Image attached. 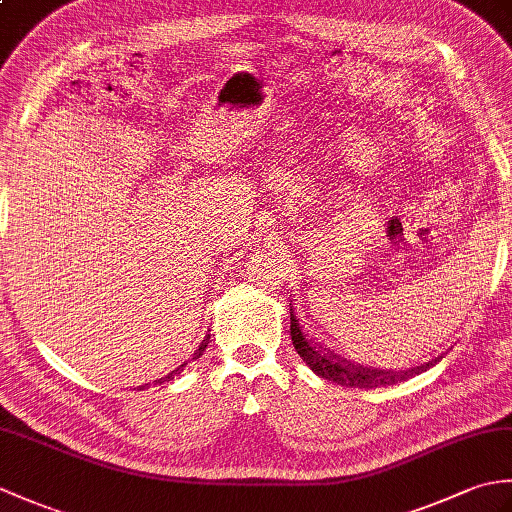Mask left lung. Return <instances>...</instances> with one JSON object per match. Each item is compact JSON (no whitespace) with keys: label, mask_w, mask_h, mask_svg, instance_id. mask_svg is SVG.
<instances>
[{"label":"left lung","mask_w":512,"mask_h":512,"mask_svg":"<svg viewBox=\"0 0 512 512\" xmlns=\"http://www.w3.org/2000/svg\"><path fill=\"white\" fill-rule=\"evenodd\" d=\"M297 308H292L290 303V336H292V345H295L297 354L306 361V365L312 369L314 374L321 378L334 380L336 385H345V387H358V389H374V387H387V385H396L400 380H405L413 374H418L420 369L429 367L420 365L416 369H409V372H387V369H372V367H363V365H354L345 358L336 356L330 352L328 347H321L319 343H314L310 336L303 332V325L297 317Z\"/></svg>","instance_id":"obj_1"}]
</instances>
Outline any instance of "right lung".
<instances>
[{
	"instance_id": "add662e5",
	"label": "right lung",
	"mask_w": 512,
	"mask_h": 512,
	"mask_svg": "<svg viewBox=\"0 0 512 512\" xmlns=\"http://www.w3.org/2000/svg\"><path fill=\"white\" fill-rule=\"evenodd\" d=\"M206 341H209V336H206V339H204V343H202V345L198 347V350H195L193 358H200V356H202V352L206 350ZM184 365H187V363H184ZM184 365H180L178 369H173V372H171L169 376H165V378H158V380H156V383H158V385H160V383H167V380H171L173 376H176V374H180V372H182V367H184Z\"/></svg>"
}]
</instances>
